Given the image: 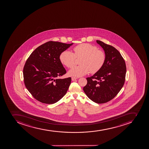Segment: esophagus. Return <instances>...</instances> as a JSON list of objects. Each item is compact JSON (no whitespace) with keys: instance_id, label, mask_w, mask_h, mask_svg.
Returning a JSON list of instances; mask_svg holds the SVG:
<instances>
[{"instance_id":"esophagus-1","label":"esophagus","mask_w":149,"mask_h":149,"mask_svg":"<svg viewBox=\"0 0 149 149\" xmlns=\"http://www.w3.org/2000/svg\"><path fill=\"white\" fill-rule=\"evenodd\" d=\"M71 79H72V81H75V80L78 79V78H76V77H72V78H71Z\"/></svg>"}]
</instances>
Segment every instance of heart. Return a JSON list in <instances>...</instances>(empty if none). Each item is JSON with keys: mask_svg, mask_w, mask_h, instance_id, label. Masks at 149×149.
I'll return each instance as SVG.
<instances>
[{"mask_svg": "<svg viewBox=\"0 0 149 149\" xmlns=\"http://www.w3.org/2000/svg\"><path fill=\"white\" fill-rule=\"evenodd\" d=\"M73 53L65 50L59 55L61 63L68 68L74 67L77 58H81L80 66H76L69 71L71 76L80 77L88 73L94 74L100 71L105 62L106 56L103 51L97 49L95 46L83 43L73 49Z\"/></svg>", "mask_w": 149, "mask_h": 149, "instance_id": "1", "label": "heart"}]
</instances>
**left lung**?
I'll return each instance as SVG.
<instances>
[{
	"label": "left lung",
	"instance_id": "obj_1",
	"mask_svg": "<svg viewBox=\"0 0 149 149\" xmlns=\"http://www.w3.org/2000/svg\"><path fill=\"white\" fill-rule=\"evenodd\" d=\"M97 43L104 49L105 62L100 71L86 79L87 84L83 91L93 102L102 104L112 100L121 90L125 82L126 66L117 49L100 40Z\"/></svg>",
	"mask_w": 149,
	"mask_h": 149
}]
</instances>
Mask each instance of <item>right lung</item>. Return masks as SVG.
I'll return each instance as SVG.
<instances>
[{"label":"right lung","mask_w":149,"mask_h":149,"mask_svg":"<svg viewBox=\"0 0 149 149\" xmlns=\"http://www.w3.org/2000/svg\"><path fill=\"white\" fill-rule=\"evenodd\" d=\"M73 44L48 41L35 49L26 60L23 68L24 84L37 100L54 104L66 94L71 79H58L66 73L59 57Z\"/></svg>","instance_id":"obj_1"}]
</instances>
